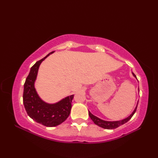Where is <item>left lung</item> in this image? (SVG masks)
Wrapping results in <instances>:
<instances>
[{
  "label": "left lung",
  "mask_w": 158,
  "mask_h": 158,
  "mask_svg": "<svg viewBox=\"0 0 158 158\" xmlns=\"http://www.w3.org/2000/svg\"><path fill=\"white\" fill-rule=\"evenodd\" d=\"M132 75L137 79L136 75L133 73H132ZM138 103H139V101H138V102H137L136 108L135 109V110H133V112L132 113V114H130V115L127 117H126V118L122 119V120H119V121H113V122H110V121H105V120H103V119L98 118V117L94 115L93 114H92L91 112L89 111V110H88V113H89V115L90 117V118H91V119L93 121L94 123L96 125L101 127H102V128H105V129L112 130V129L117 128V127H118L119 126L123 125V124L127 122L131 118H132V117L133 116L134 114H135V112H136V109H137V105H138Z\"/></svg>",
  "instance_id": "1"
}]
</instances>
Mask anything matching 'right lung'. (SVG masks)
<instances>
[{"mask_svg":"<svg viewBox=\"0 0 158 158\" xmlns=\"http://www.w3.org/2000/svg\"><path fill=\"white\" fill-rule=\"evenodd\" d=\"M54 52H52L45 58L33 65L23 85V103L28 116L36 122L47 127H54L64 122L70 115L74 95L67 96L59 102L49 104L40 98L36 92L35 83L41 62L47 57Z\"/></svg>","mask_w":158,"mask_h":158,"instance_id":"1","label":"right lung"}]
</instances>
